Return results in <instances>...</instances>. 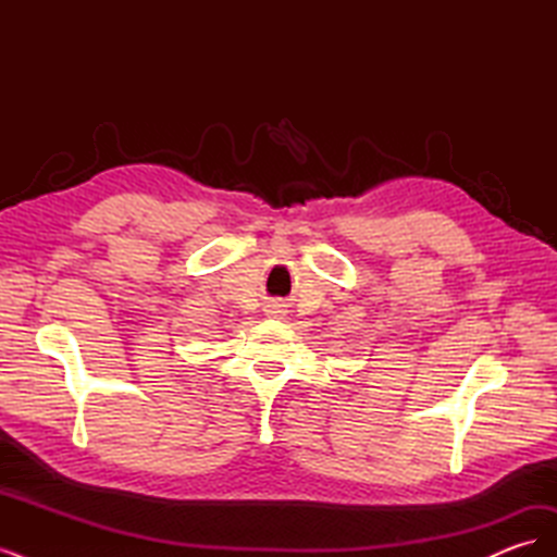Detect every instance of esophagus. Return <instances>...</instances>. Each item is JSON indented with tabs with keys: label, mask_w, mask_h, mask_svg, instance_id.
<instances>
[{
	"label": "esophagus",
	"mask_w": 557,
	"mask_h": 557,
	"mask_svg": "<svg viewBox=\"0 0 557 557\" xmlns=\"http://www.w3.org/2000/svg\"><path fill=\"white\" fill-rule=\"evenodd\" d=\"M285 305H281V301H272V305H269V313H276V315H281V313H285V309H283Z\"/></svg>",
	"instance_id": "obj_1"
}]
</instances>
